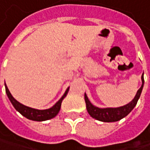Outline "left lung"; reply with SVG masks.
Here are the masks:
<instances>
[{"instance_id":"left-lung-1","label":"left lung","mask_w":150,"mask_h":150,"mask_svg":"<svg viewBox=\"0 0 150 150\" xmlns=\"http://www.w3.org/2000/svg\"><path fill=\"white\" fill-rule=\"evenodd\" d=\"M142 86L137 91L135 97L133 100L128 104L118 108H100L98 107L94 106L91 103V102L88 99L87 94H84V98H85V103H86V108L87 110L89 113V115L92 118H95L97 120H99L102 122H116L120 119H122L124 117H126L129 113L136 106L137 102L139 100V97L141 95L144 80V76L142 75Z\"/></svg>"}]
</instances>
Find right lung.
<instances>
[{
	"mask_svg": "<svg viewBox=\"0 0 150 150\" xmlns=\"http://www.w3.org/2000/svg\"><path fill=\"white\" fill-rule=\"evenodd\" d=\"M5 87H6V93L7 94V97L11 101V103H12L13 107L16 108V110L18 111L21 115H23L24 117H26V118H28L30 120L39 121V122L40 121H46V120L51 119V118H54L55 116H57V114L60 111L62 102L63 100V98L67 96V93H68V90H69V88H67L63 96L52 108H50L48 109L39 110V109L32 108L21 104V103L16 100L14 98L12 97V95L10 93V91H9L7 86L5 85Z\"/></svg>",
	"mask_w": 150,
	"mask_h": 150,
	"instance_id": "1",
	"label": "right lung"
}]
</instances>
